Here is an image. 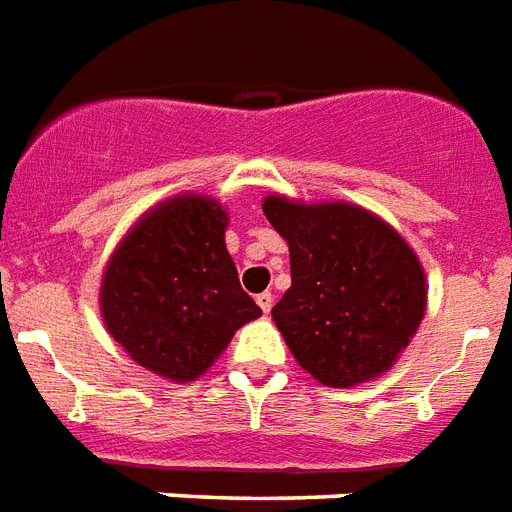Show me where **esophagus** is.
<instances>
[{"label":"esophagus","instance_id":"34e87169","mask_svg":"<svg viewBox=\"0 0 512 512\" xmlns=\"http://www.w3.org/2000/svg\"><path fill=\"white\" fill-rule=\"evenodd\" d=\"M257 305H260V311L263 313H271V308H273L271 292H260V295H257Z\"/></svg>","mask_w":512,"mask_h":512}]
</instances>
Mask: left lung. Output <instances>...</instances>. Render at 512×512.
<instances>
[{"instance_id": "8db88e82", "label": "left lung", "mask_w": 512, "mask_h": 512, "mask_svg": "<svg viewBox=\"0 0 512 512\" xmlns=\"http://www.w3.org/2000/svg\"><path fill=\"white\" fill-rule=\"evenodd\" d=\"M263 212L289 244L292 287L271 313L297 364L329 388L388 372L428 303L425 271L404 236L348 201L273 193Z\"/></svg>"}]
</instances>
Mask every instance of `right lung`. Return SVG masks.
Here are the masks:
<instances>
[{"instance_id": "add662e5", "label": "right lung", "mask_w": 512, "mask_h": 512, "mask_svg": "<svg viewBox=\"0 0 512 512\" xmlns=\"http://www.w3.org/2000/svg\"><path fill=\"white\" fill-rule=\"evenodd\" d=\"M220 201L180 193L132 225L100 281V313L119 345L148 372L191 382L260 316L225 249Z\"/></svg>"}]
</instances>
